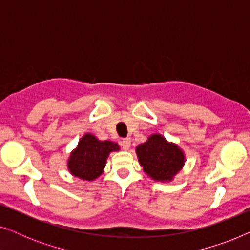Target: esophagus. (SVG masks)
Returning <instances> with one entry per match:
<instances>
[{"label":"esophagus","mask_w":250,"mask_h":250,"mask_svg":"<svg viewBox=\"0 0 250 250\" xmlns=\"http://www.w3.org/2000/svg\"><path fill=\"white\" fill-rule=\"evenodd\" d=\"M121 146L124 150H128L129 146H131V139H129V138L123 139L122 142H121Z\"/></svg>","instance_id":"esophagus-1"}]
</instances>
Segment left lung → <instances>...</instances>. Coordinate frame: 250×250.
I'll use <instances>...</instances> for the list:
<instances>
[{"label":"left lung","mask_w":250,"mask_h":250,"mask_svg":"<svg viewBox=\"0 0 250 250\" xmlns=\"http://www.w3.org/2000/svg\"><path fill=\"white\" fill-rule=\"evenodd\" d=\"M135 151L143 170L155 181L169 182L184 165L182 150L160 134L150 135Z\"/></svg>","instance_id":"1"}]
</instances>
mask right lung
<instances>
[{"label": "right lung", "mask_w": 250, "mask_h": 250, "mask_svg": "<svg viewBox=\"0 0 250 250\" xmlns=\"http://www.w3.org/2000/svg\"><path fill=\"white\" fill-rule=\"evenodd\" d=\"M119 146L112 141H100L86 133L70 153L68 169L74 176L84 181H93L104 173L109 153L118 151Z\"/></svg>", "instance_id": "add662e5"}]
</instances>
